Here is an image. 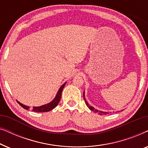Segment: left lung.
I'll use <instances>...</instances> for the list:
<instances>
[{
    "label": "left lung",
    "instance_id": "1",
    "mask_svg": "<svg viewBox=\"0 0 148 148\" xmlns=\"http://www.w3.org/2000/svg\"><path fill=\"white\" fill-rule=\"evenodd\" d=\"M83 96H84V99L85 102H86V105H87V106H88V108H90L91 110L93 111V112H99V113H100V114H101V115H102L103 114H107V112H102V111H98V110H96V109H95L93 106H90V105H89V104H88V102H87V101H86V98H85V94H84H84H83Z\"/></svg>",
    "mask_w": 148,
    "mask_h": 148
}]
</instances>
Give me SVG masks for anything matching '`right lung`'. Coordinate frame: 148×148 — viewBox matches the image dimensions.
<instances>
[{
	"mask_svg": "<svg viewBox=\"0 0 148 148\" xmlns=\"http://www.w3.org/2000/svg\"><path fill=\"white\" fill-rule=\"evenodd\" d=\"M66 84V83H65ZM65 84H64L62 86L60 87L59 90L56 94V96L55 97V98L51 102L48 103L47 104L43 105V106H38V107H33L32 108V110L34 111V112H48V111L52 110L54 109L55 107L57 106L58 103H59V101L60 100V98H61V94H62V91L63 90L64 86H65ZM19 103V104L21 106V107H23L24 109H26V110H28L29 107L25 106V105L21 104V103L17 102Z\"/></svg>",
	"mask_w": 148,
	"mask_h": 148,
	"instance_id": "obj_1",
	"label": "right lung"
}]
</instances>
